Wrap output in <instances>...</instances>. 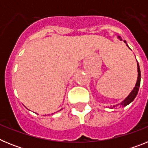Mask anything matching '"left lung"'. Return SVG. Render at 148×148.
Segmentation results:
<instances>
[{
	"label": "left lung",
	"mask_w": 148,
	"mask_h": 148,
	"mask_svg": "<svg viewBox=\"0 0 148 148\" xmlns=\"http://www.w3.org/2000/svg\"><path fill=\"white\" fill-rule=\"evenodd\" d=\"M118 38H119L120 40H122V38H121V37H119V36L118 37ZM124 42H125V44H127L126 40H124ZM137 67H138V78H137L136 84L135 87H134L133 90H132L131 92L129 94V95H128L127 97L125 100L123 101L122 102L120 103V105L123 106V107H125V106H127V104H130V103H131L132 101L134 100V99L136 97L137 94H138V89H139V87H140V82H141V72H140V68H139V65H138V62H137ZM117 105H118V104H117ZM117 105H114L113 108H115V107H116Z\"/></svg>",
	"instance_id": "left-lung-1"
}]
</instances>
